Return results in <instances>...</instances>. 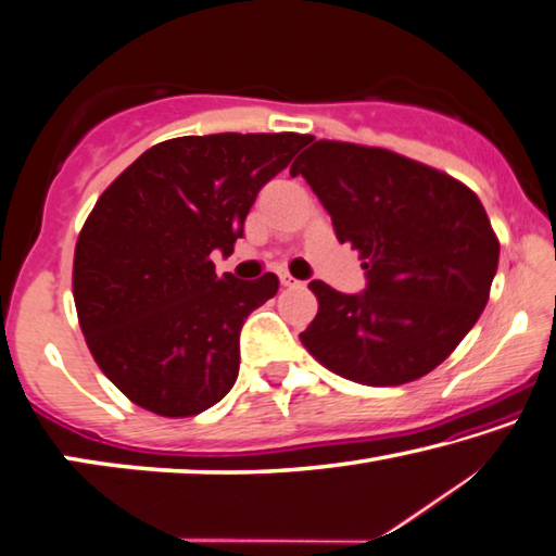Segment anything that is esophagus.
<instances>
[{
    "instance_id": "esophagus-1",
    "label": "esophagus",
    "mask_w": 556,
    "mask_h": 556,
    "mask_svg": "<svg viewBox=\"0 0 556 556\" xmlns=\"http://www.w3.org/2000/svg\"><path fill=\"white\" fill-rule=\"evenodd\" d=\"M279 281H281V287H294V285H300V281H296L292 275H289V271H279Z\"/></svg>"
}]
</instances>
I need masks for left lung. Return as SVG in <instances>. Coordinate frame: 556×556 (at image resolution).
I'll return each instance as SVG.
<instances>
[{
  "label": "left lung",
  "instance_id": "left-lung-1",
  "mask_svg": "<svg viewBox=\"0 0 556 556\" xmlns=\"http://www.w3.org/2000/svg\"><path fill=\"white\" fill-rule=\"evenodd\" d=\"M289 174L309 181L367 269L362 294L312 281L319 309L300 334L306 352L369 387L429 375L490 300L500 239L479 197L409 156L331 139L304 149Z\"/></svg>",
  "mask_w": 556,
  "mask_h": 556
}]
</instances>
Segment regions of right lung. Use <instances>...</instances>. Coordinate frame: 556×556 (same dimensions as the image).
Segmentation results:
<instances>
[{"label":"right lung","instance_id":"obj_1","mask_svg":"<svg viewBox=\"0 0 556 556\" xmlns=\"http://www.w3.org/2000/svg\"><path fill=\"white\" fill-rule=\"evenodd\" d=\"M306 135H206L154 144L79 231L72 292L81 334L119 392L160 417H194L237 382L239 331L279 279L217 275L260 189Z\"/></svg>","mask_w":556,"mask_h":556}]
</instances>
